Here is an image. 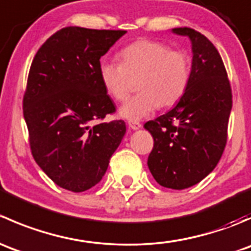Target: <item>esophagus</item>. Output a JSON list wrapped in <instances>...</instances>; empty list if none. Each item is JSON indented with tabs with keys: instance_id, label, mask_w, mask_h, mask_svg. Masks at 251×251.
Returning a JSON list of instances; mask_svg holds the SVG:
<instances>
[{
	"instance_id": "34e87169",
	"label": "esophagus",
	"mask_w": 251,
	"mask_h": 251,
	"mask_svg": "<svg viewBox=\"0 0 251 251\" xmlns=\"http://www.w3.org/2000/svg\"><path fill=\"white\" fill-rule=\"evenodd\" d=\"M128 126H130L132 130H140L142 127V125L138 121H128Z\"/></svg>"
}]
</instances>
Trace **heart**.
<instances>
[{
  "label": "heart",
  "mask_w": 251,
  "mask_h": 251,
  "mask_svg": "<svg viewBox=\"0 0 251 251\" xmlns=\"http://www.w3.org/2000/svg\"><path fill=\"white\" fill-rule=\"evenodd\" d=\"M120 63L103 60L100 77L105 92L123 102L137 80L140 92L126 100L120 115L138 121L158 107H171L187 92L192 75V59L184 50H173L164 42L138 40L119 52Z\"/></svg>",
  "instance_id": "heart-1"
}]
</instances>
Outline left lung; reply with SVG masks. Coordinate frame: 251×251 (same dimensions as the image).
Returning a JSON list of instances; mask_svg holds the SVG:
<instances>
[{"label": "left lung", "instance_id": "8db88e82", "mask_svg": "<svg viewBox=\"0 0 251 251\" xmlns=\"http://www.w3.org/2000/svg\"><path fill=\"white\" fill-rule=\"evenodd\" d=\"M192 42V75L176 107L144 124L154 138L148 168L160 186L184 189L199 183L221 159L227 143L232 90L222 58L203 34L176 27Z\"/></svg>", "mask_w": 251, "mask_h": 251}]
</instances>
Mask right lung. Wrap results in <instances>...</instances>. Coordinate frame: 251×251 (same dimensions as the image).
<instances>
[{
  "label": "right lung",
  "instance_id": "1",
  "mask_svg": "<svg viewBox=\"0 0 251 251\" xmlns=\"http://www.w3.org/2000/svg\"><path fill=\"white\" fill-rule=\"evenodd\" d=\"M125 30L63 27L30 67L23 114L31 154L62 188L77 193L102 179L125 136L123 120L102 123L115 105L100 77V59Z\"/></svg>",
  "mask_w": 251,
  "mask_h": 251
}]
</instances>
